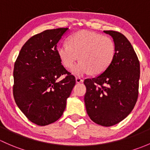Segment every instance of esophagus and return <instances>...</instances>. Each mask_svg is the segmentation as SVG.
<instances>
[{
    "label": "esophagus",
    "mask_w": 150,
    "mask_h": 150,
    "mask_svg": "<svg viewBox=\"0 0 150 150\" xmlns=\"http://www.w3.org/2000/svg\"><path fill=\"white\" fill-rule=\"evenodd\" d=\"M83 81H84V80H83L82 79L80 78V77H76V82L77 84H79V83H82Z\"/></svg>",
    "instance_id": "1"
}]
</instances>
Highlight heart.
Returning <instances> with one entry per match:
<instances>
[{"instance_id":"obj_1","label":"heart","mask_w":150,"mask_h":150,"mask_svg":"<svg viewBox=\"0 0 150 150\" xmlns=\"http://www.w3.org/2000/svg\"><path fill=\"white\" fill-rule=\"evenodd\" d=\"M57 51L63 65L68 69L74 65L79 55L81 61L72 68L73 74H100L113 61L115 47L110 38L89 30H81L71 36L69 44L60 45Z\"/></svg>"}]
</instances>
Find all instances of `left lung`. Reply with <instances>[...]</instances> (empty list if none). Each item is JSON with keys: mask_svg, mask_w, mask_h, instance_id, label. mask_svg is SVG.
Instances as JSON below:
<instances>
[{"mask_svg": "<svg viewBox=\"0 0 150 150\" xmlns=\"http://www.w3.org/2000/svg\"><path fill=\"white\" fill-rule=\"evenodd\" d=\"M104 32L113 39L115 57L101 74L84 80V103L91 120L108 127L123 121L135 106L140 65L132 44L124 35L111 30Z\"/></svg>", "mask_w": 150, "mask_h": 150, "instance_id": "obj_1", "label": "left lung"}]
</instances>
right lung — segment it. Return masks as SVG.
Instances as JSON below:
<instances>
[{"mask_svg": "<svg viewBox=\"0 0 150 150\" xmlns=\"http://www.w3.org/2000/svg\"><path fill=\"white\" fill-rule=\"evenodd\" d=\"M69 28L47 29L34 35L23 45L14 64L13 93L15 102L27 118L38 126L59 119L76 84L66 70L57 44ZM66 77L61 81L62 75Z\"/></svg>", "mask_w": 150, "mask_h": 150, "instance_id": "obj_1", "label": "right lung"}]
</instances>
